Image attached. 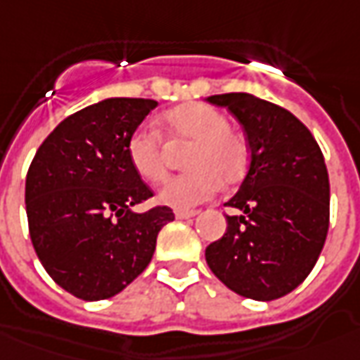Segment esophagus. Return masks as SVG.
I'll use <instances>...</instances> for the list:
<instances>
[{"label":"esophagus","instance_id":"34e87169","mask_svg":"<svg viewBox=\"0 0 360 360\" xmlns=\"http://www.w3.org/2000/svg\"><path fill=\"white\" fill-rule=\"evenodd\" d=\"M174 213L178 219H190V217L198 215V210H176Z\"/></svg>","mask_w":360,"mask_h":360}]
</instances>
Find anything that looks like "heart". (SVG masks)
I'll return each instance as SVG.
<instances>
[{
	"instance_id": "obj_1",
	"label": "heart",
	"mask_w": 360,
	"mask_h": 360,
	"mask_svg": "<svg viewBox=\"0 0 360 360\" xmlns=\"http://www.w3.org/2000/svg\"><path fill=\"white\" fill-rule=\"evenodd\" d=\"M168 137L178 145H190L184 165L188 172L170 178L160 200L172 207H194L210 200L221 182L235 186L249 172L251 145L241 131L229 127L219 109L205 103H186L162 115ZM131 166L147 182L158 184L166 178V150L162 137L148 127H139L127 141Z\"/></svg>"
}]
</instances>
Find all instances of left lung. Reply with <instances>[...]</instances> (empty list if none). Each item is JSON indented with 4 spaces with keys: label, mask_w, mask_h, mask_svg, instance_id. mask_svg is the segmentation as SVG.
I'll use <instances>...</instances> for the list:
<instances>
[{
    "label": "left lung",
    "mask_w": 360,
    "mask_h": 360,
    "mask_svg": "<svg viewBox=\"0 0 360 360\" xmlns=\"http://www.w3.org/2000/svg\"><path fill=\"white\" fill-rule=\"evenodd\" d=\"M239 119L251 165L227 207V231L205 249L223 284L260 302L282 298L316 266L329 229V176L309 129L288 109L251 94L207 98Z\"/></svg>",
    "instance_id": "obj_1"
}]
</instances>
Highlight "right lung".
<instances>
[{"label": "right lung", "instance_id": "right-lung-1", "mask_svg": "<svg viewBox=\"0 0 360 360\" xmlns=\"http://www.w3.org/2000/svg\"><path fill=\"white\" fill-rule=\"evenodd\" d=\"M155 100L109 98L60 121L39 147L25 182L29 235L51 278L86 302L119 294L147 269L156 235L174 219L127 156L131 133Z\"/></svg>", "mask_w": 360, "mask_h": 360}]
</instances>
